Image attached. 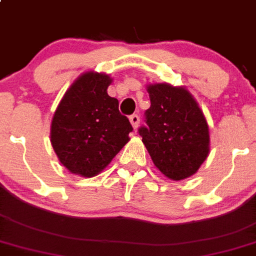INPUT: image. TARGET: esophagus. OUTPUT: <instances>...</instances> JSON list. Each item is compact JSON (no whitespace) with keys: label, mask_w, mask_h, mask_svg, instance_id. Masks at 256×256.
I'll use <instances>...</instances> for the list:
<instances>
[{"label":"esophagus","mask_w":256,"mask_h":256,"mask_svg":"<svg viewBox=\"0 0 256 256\" xmlns=\"http://www.w3.org/2000/svg\"><path fill=\"white\" fill-rule=\"evenodd\" d=\"M130 122H132L134 130H136L139 126V122H140V118H139L138 114H132L130 116Z\"/></svg>","instance_id":"1"}]
</instances>
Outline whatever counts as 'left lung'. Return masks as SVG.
I'll return each instance as SVG.
<instances>
[{"label": "left lung", "instance_id": "left-lung-1", "mask_svg": "<svg viewBox=\"0 0 256 256\" xmlns=\"http://www.w3.org/2000/svg\"><path fill=\"white\" fill-rule=\"evenodd\" d=\"M147 91L151 106L139 135L156 168L173 181H181L194 174L207 158V121L184 88L158 83L148 86Z\"/></svg>", "mask_w": 256, "mask_h": 256}]
</instances>
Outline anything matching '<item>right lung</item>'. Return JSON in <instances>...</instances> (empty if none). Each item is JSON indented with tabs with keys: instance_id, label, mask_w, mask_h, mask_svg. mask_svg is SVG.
Segmentation results:
<instances>
[{
	"instance_id": "1",
	"label": "right lung",
	"mask_w": 256,
	"mask_h": 256,
	"mask_svg": "<svg viewBox=\"0 0 256 256\" xmlns=\"http://www.w3.org/2000/svg\"><path fill=\"white\" fill-rule=\"evenodd\" d=\"M112 79L80 75L66 91L52 121L50 142L60 161L82 177L98 174L128 142L132 126L108 95Z\"/></svg>"
}]
</instances>
